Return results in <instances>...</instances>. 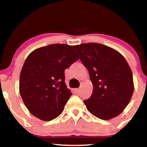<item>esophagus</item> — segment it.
Wrapping results in <instances>:
<instances>
[{"label":"esophagus","instance_id":"esophagus-1","mask_svg":"<svg viewBox=\"0 0 147 147\" xmlns=\"http://www.w3.org/2000/svg\"><path fill=\"white\" fill-rule=\"evenodd\" d=\"M74 92H75L76 94H78V93H79V92H80V89H79V88L74 89Z\"/></svg>","mask_w":147,"mask_h":147}]
</instances>
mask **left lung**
<instances>
[{
    "mask_svg": "<svg viewBox=\"0 0 147 147\" xmlns=\"http://www.w3.org/2000/svg\"><path fill=\"white\" fill-rule=\"evenodd\" d=\"M88 70L94 86L89 99L83 101L92 115L102 120L117 116L130 102L134 92L132 70L121 54L99 43L74 46Z\"/></svg>",
    "mask_w": 147,
    "mask_h": 147,
    "instance_id": "8db88e82",
    "label": "left lung"
}]
</instances>
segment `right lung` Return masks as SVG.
Here are the masks:
<instances>
[{"instance_id":"add662e5","label":"right lung","mask_w":147,"mask_h":147,"mask_svg":"<svg viewBox=\"0 0 147 147\" xmlns=\"http://www.w3.org/2000/svg\"><path fill=\"white\" fill-rule=\"evenodd\" d=\"M78 59L65 44L43 46L28 56L20 74L19 90L31 114L48 121L63 112L72 95L64 82V69Z\"/></svg>"}]
</instances>
